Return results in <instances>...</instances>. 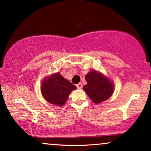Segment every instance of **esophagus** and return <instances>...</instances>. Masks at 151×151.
<instances>
[{
	"instance_id": "34e87169",
	"label": "esophagus",
	"mask_w": 151,
	"mask_h": 151,
	"mask_svg": "<svg viewBox=\"0 0 151 151\" xmlns=\"http://www.w3.org/2000/svg\"><path fill=\"white\" fill-rule=\"evenodd\" d=\"M76 86H77V88H78V89H81V88H82V83H79L76 85Z\"/></svg>"
}]
</instances>
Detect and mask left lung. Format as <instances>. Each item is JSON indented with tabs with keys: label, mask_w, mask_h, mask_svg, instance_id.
<instances>
[{
	"label": "left lung",
	"mask_w": 151,
	"mask_h": 151,
	"mask_svg": "<svg viewBox=\"0 0 151 151\" xmlns=\"http://www.w3.org/2000/svg\"><path fill=\"white\" fill-rule=\"evenodd\" d=\"M87 84L83 90L91 100L96 104L108 100L114 92V84L104 74L95 70L91 71L85 76Z\"/></svg>",
	"instance_id": "obj_1"
}]
</instances>
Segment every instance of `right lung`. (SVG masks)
I'll return each mask as SVG.
<instances>
[{
    "label": "right lung",
    "mask_w": 151,
    "mask_h": 151,
    "mask_svg": "<svg viewBox=\"0 0 151 151\" xmlns=\"http://www.w3.org/2000/svg\"><path fill=\"white\" fill-rule=\"evenodd\" d=\"M77 87L65 79L59 72L46 76L41 83L40 90L47 102L56 106H63L69 96Z\"/></svg>",
    "instance_id": "1"
}]
</instances>
